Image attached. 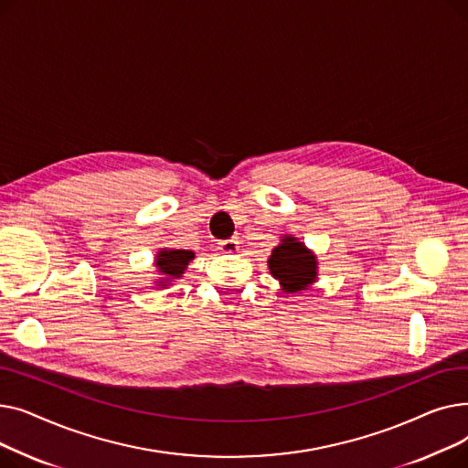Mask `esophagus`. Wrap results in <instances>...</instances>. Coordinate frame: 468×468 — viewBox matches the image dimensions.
<instances>
[{"instance_id": "esophagus-1", "label": "esophagus", "mask_w": 468, "mask_h": 468, "mask_svg": "<svg viewBox=\"0 0 468 468\" xmlns=\"http://www.w3.org/2000/svg\"><path fill=\"white\" fill-rule=\"evenodd\" d=\"M240 249V242L237 239H228V240H221L219 242V250L224 254H235Z\"/></svg>"}]
</instances>
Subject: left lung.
<instances>
[{
    "label": "left lung",
    "mask_w": 468,
    "mask_h": 468,
    "mask_svg": "<svg viewBox=\"0 0 468 468\" xmlns=\"http://www.w3.org/2000/svg\"><path fill=\"white\" fill-rule=\"evenodd\" d=\"M269 273L279 281L284 293L309 290L318 279L316 254L293 235H282L267 260Z\"/></svg>",
    "instance_id": "obj_1"
}]
</instances>
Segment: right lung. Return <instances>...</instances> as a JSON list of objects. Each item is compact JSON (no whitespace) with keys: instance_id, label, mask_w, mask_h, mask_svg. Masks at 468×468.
I'll list each match as a JSON object with an SVG mask.
<instances>
[{"instance_id":"obj_1","label":"right lung","mask_w":468,"mask_h":468,"mask_svg":"<svg viewBox=\"0 0 468 468\" xmlns=\"http://www.w3.org/2000/svg\"><path fill=\"white\" fill-rule=\"evenodd\" d=\"M195 258V252L191 250H180V249H161L155 254V271L159 277L155 279L157 288H168L172 282L182 279L189 261Z\"/></svg>"}]
</instances>
